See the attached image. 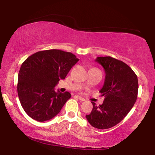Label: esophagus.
<instances>
[{"mask_svg":"<svg viewBox=\"0 0 155 155\" xmlns=\"http://www.w3.org/2000/svg\"><path fill=\"white\" fill-rule=\"evenodd\" d=\"M75 97H77V98L78 99H80V101H84V99L83 98V97H80V96H79V95H75Z\"/></svg>","mask_w":155,"mask_h":155,"instance_id":"esophagus-1","label":"esophagus"}]
</instances>
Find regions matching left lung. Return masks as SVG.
<instances>
[{
	"label": "left lung",
	"mask_w": 155,
	"mask_h": 155,
	"mask_svg": "<svg viewBox=\"0 0 155 155\" xmlns=\"http://www.w3.org/2000/svg\"><path fill=\"white\" fill-rule=\"evenodd\" d=\"M104 68L105 80L99 92L105 99L102 104L92 102L93 109L86 118L98 129L116 126L126 117L135 103L138 81L134 71L121 61L110 56L97 57L95 60Z\"/></svg>",
	"instance_id": "left-lung-1"
}]
</instances>
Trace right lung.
Returning a JSON list of instances; mask_svg holds the SVG:
<instances>
[{
    "mask_svg": "<svg viewBox=\"0 0 155 155\" xmlns=\"http://www.w3.org/2000/svg\"><path fill=\"white\" fill-rule=\"evenodd\" d=\"M78 61L72 53L51 49L35 53L23 62L18 73V93L27 115L44 122L61 111L71 94L56 92L54 87Z\"/></svg>",
    "mask_w": 155,
    "mask_h": 155,
    "instance_id": "obj_1",
    "label": "right lung"
}]
</instances>
